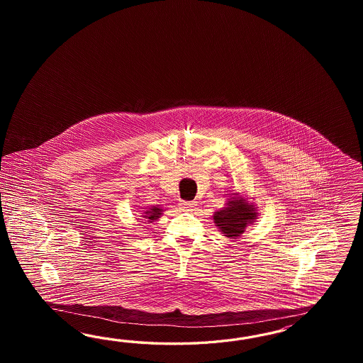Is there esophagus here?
Masks as SVG:
<instances>
[{
  "label": "esophagus",
  "instance_id": "obj_1",
  "mask_svg": "<svg viewBox=\"0 0 363 363\" xmlns=\"http://www.w3.org/2000/svg\"><path fill=\"white\" fill-rule=\"evenodd\" d=\"M181 206L185 210H191L197 206V202L196 201H191V202H185L184 201V202H181Z\"/></svg>",
  "mask_w": 363,
  "mask_h": 363
}]
</instances>
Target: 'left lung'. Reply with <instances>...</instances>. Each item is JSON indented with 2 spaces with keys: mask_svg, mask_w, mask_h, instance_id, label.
Masks as SVG:
<instances>
[{
  "mask_svg": "<svg viewBox=\"0 0 363 363\" xmlns=\"http://www.w3.org/2000/svg\"><path fill=\"white\" fill-rule=\"evenodd\" d=\"M258 217V206L241 193H233L225 202V206L213 214L220 234L231 241L241 237L247 226L255 225Z\"/></svg>",
  "mask_w": 363,
  "mask_h": 363,
  "instance_id": "8db88e82",
  "label": "left lung"
}]
</instances>
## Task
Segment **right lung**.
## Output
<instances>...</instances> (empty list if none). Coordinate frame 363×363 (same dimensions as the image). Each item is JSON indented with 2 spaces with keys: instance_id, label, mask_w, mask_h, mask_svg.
Returning <instances> with one entry per match:
<instances>
[{
  "instance_id": "add662e5",
  "label": "right lung",
  "mask_w": 363,
  "mask_h": 363,
  "mask_svg": "<svg viewBox=\"0 0 363 363\" xmlns=\"http://www.w3.org/2000/svg\"><path fill=\"white\" fill-rule=\"evenodd\" d=\"M162 211H164L162 208H160L158 205H154L147 209L143 210V216H140L141 218H137V220H141L140 222L143 223H153L154 220H158L162 216Z\"/></svg>"
}]
</instances>
